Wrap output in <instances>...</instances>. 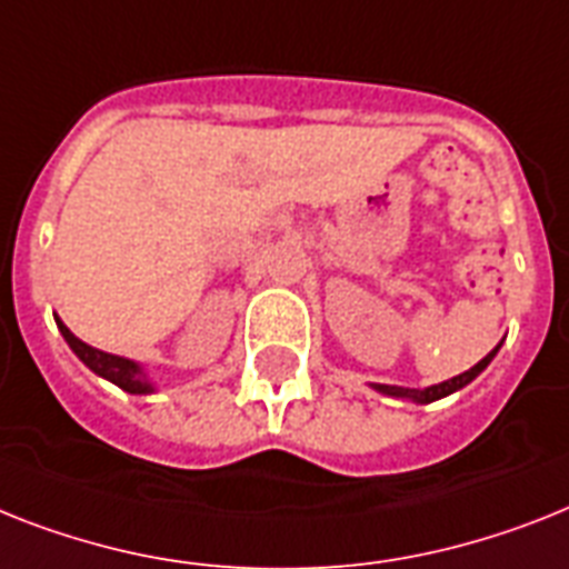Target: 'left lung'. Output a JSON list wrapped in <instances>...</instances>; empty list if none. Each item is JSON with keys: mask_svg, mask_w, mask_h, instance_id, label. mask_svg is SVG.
I'll list each match as a JSON object with an SVG mask.
<instances>
[{"mask_svg": "<svg viewBox=\"0 0 569 569\" xmlns=\"http://www.w3.org/2000/svg\"><path fill=\"white\" fill-rule=\"evenodd\" d=\"M497 349H500V346H497ZM497 349L491 351V355H486V358H482L480 363L473 366V369H468V372L457 375V378L445 380V383H436V387L410 389V387H389V383H375V389H378V392H383V396L412 398V401H419V403L439 401V398H445V396H450V392H457V389H462L465 383H471V380L477 378V375H480L488 363H491V358H495V355H497Z\"/></svg>", "mask_w": 569, "mask_h": 569, "instance_id": "8db88e82", "label": "left lung"}]
</instances>
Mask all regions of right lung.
I'll return each instance as SVG.
<instances>
[{
  "instance_id": "obj_1",
  "label": "right lung",
  "mask_w": 569,
  "mask_h": 569,
  "mask_svg": "<svg viewBox=\"0 0 569 569\" xmlns=\"http://www.w3.org/2000/svg\"><path fill=\"white\" fill-rule=\"evenodd\" d=\"M58 328H60V335H63V340L69 342V349H72L74 355H78V358H81L96 375L112 380L116 387H121L124 392H133V396H142V392H150V389H153L150 387V380L144 378L142 369H139L133 360L119 358V355H107V351L101 349H92V346H87L83 340H78V337H74L72 331L60 322V319H58Z\"/></svg>"
}]
</instances>
